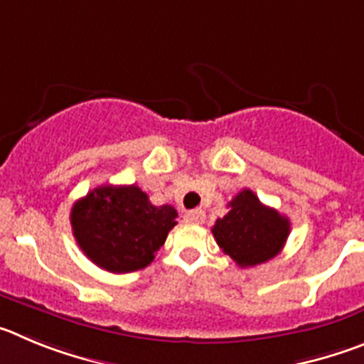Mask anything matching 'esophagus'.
<instances>
[{
  "label": "esophagus",
  "mask_w": 364,
  "mask_h": 364,
  "mask_svg": "<svg viewBox=\"0 0 364 364\" xmlns=\"http://www.w3.org/2000/svg\"><path fill=\"white\" fill-rule=\"evenodd\" d=\"M185 221L190 223V225H201L205 221V212L203 210H188L185 215Z\"/></svg>",
  "instance_id": "34e87169"
}]
</instances>
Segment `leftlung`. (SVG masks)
<instances>
[{"label":"left lung","instance_id":"left-lung-1","mask_svg":"<svg viewBox=\"0 0 364 364\" xmlns=\"http://www.w3.org/2000/svg\"><path fill=\"white\" fill-rule=\"evenodd\" d=\"M228 208V214L215 221L212 234L239 267L267 263L279 254L290 234L288 218L263 205L248 188L241 190Z\"/></svg>","mask_w":364,"mask_h":364}]
</instances>
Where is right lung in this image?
<instances>
[{"label":"right lung","instance_id":"add662e5","mask_svg":"<svg viewBox=\"0 0 364 364\" xmlns=\"http://www.w3.org/2000/svg\"><path fill=\"white\" fill-rule=\"evenodd\" d=\"M174 206H156L136 185H103L77 199L70 225L88 259L112 274L141 270L178 225Z\"/></svg>","mask_w":364,"mask_h":364}]
</instances>
